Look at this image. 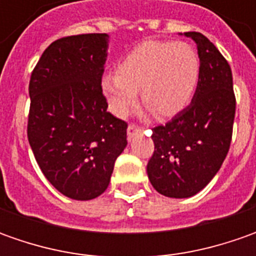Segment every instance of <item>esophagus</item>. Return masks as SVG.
I'll list each match as a JSON object with an SVG mask.
<instances>
[{
	"label": "esophagus",
	"mask_w": 256,
	"mask_h": 256,
	"mask_svg": "<svg viewBox=\"0 0 256 256\" xmlns=\"http://www.w3.org/2000/svg\"><path fill=\"white\" fill-rule=\"evenodd\" d=\"M138 132H142V128H140V126H138V125H135V124H130V125H128V130H126L128 140H132L134 135Z\"/></svg>",
	"instance_id": "obj_1"
}]
</instances>
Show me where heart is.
Wrapping results in <instances>:
<instances>
[{
  "mask_svg": "<svg viewBox=\"0 0 256 256\" xmlns=\"http://www.w3.org/2000/svg\"><path fill=\"white\" fill-rule=\"evenodd\" d=\"M200 80V56L186 42L144 41L102 76L101 88L115 115L125 116L141 90L144 105L160 118L182 111Z\"/></svg>",
  "mask_w": 256,
  "mask_h": 256,
  "instance_id": "heart-1",
  "label": "heart"
}]
</instances>
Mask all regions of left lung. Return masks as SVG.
<instances>
[{
	"label": "left lung",
	"mask_w": 256,
	"mask_h": 256,
	"mask_svg": "<svg viewBox=\"0 0 256 256\" xmlns=\"http://www.w3.org/2000/svg\"><path fill=\"white\" fill-rule=\"evenodd\" d=\"M185 35L198 48V85L186 108L152 128L146 165L154 188L170 198L192 196L215 176L230 151L236 108L228 61L201 32Z\"/></svg>",
	"instance_id": "8db88e82"
}]
</instances>
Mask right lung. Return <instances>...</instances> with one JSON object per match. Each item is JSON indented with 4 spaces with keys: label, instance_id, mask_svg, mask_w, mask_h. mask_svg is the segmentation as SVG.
Segmentation results:
<instances>
[{
    "label": "right lung",
    "instance_id": "add662e5",
    "mask_svg": "<svg viewBox=\"0 0 256 256\" xmlns=\"http://www.w3.org/2000/svg\"><path fill=\"white\" fill-rule=\"evenodd\" d=\"M108 34L62 36L31 72L26 136L45 178L88 201L106 188L126 146L128 124L108 112L101 88Z\"/></svg>",
    "mask_w": 256,
    "mask_h": 256
}]
</instances>
